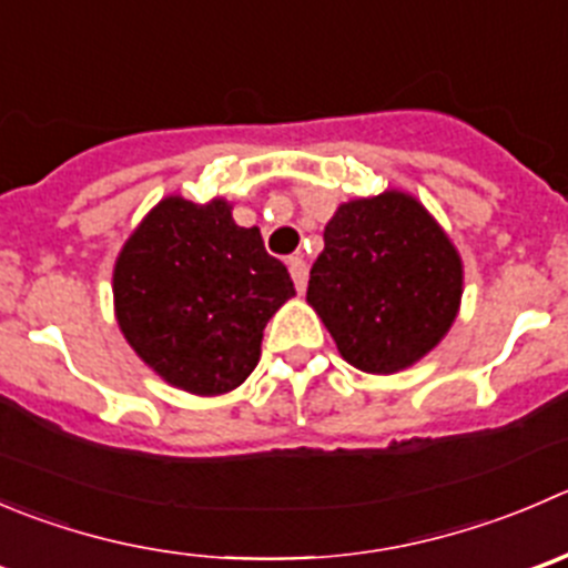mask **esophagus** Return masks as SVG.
<instances>
[{
	"instance_id": "34e87169",
	"label": "esophagus",
	"mask_w": 568,
	"mask_h": 568,
	"mask_svg": "<svg viewBox=\"0 0 568 568\" xmlns=\"http://www.w3.org/2000/svg\"><path fill=\"white\" fill-rule=\"evenodd\" d=\"M288 272H291V277H294L296 291L302 294L307 285V263L302 261V257H288Z\"/></svg>"
}]
</instances>
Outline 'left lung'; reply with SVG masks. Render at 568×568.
I'll return each mask as SVG.
<instances>
[{
  "label": "left lung",
  "mask_w": 568,
  "mask_h": 568,
  "mask_svg": "<svg viewBox=\"0 0 568 568\" xmlns=\"http://www.w3.org/2000/svg\"><path fill=\"white\" fill-rule=\"evenodd\" d=\"M460 255L422 202L402 191L352 200L324 227L307 302L341 357L368 374L422 361L453 327Z\"/></svg>",
  "instance_id": "1"
}]
</instances>
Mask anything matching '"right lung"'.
Returning <instances> with one entry per match:
<instances>
[{
  "mask_svg": "<svg viewBox=\"0 0 568 568\" xmlns=\"http://www.w3.org/2000/svg\"><path fill=\"white\" fill-rule=\"evenodd\" d=\"M296 291L224 200L166 196L126 239L113 268L115 318L135 355L174 388H239L261 361L263 327Z\"/></svg>",
  "mask_w": 568,
  "mask_h": 568,
  "instance_id": "right-lung-1",
  "label": "right lung"
}]
</instances>
